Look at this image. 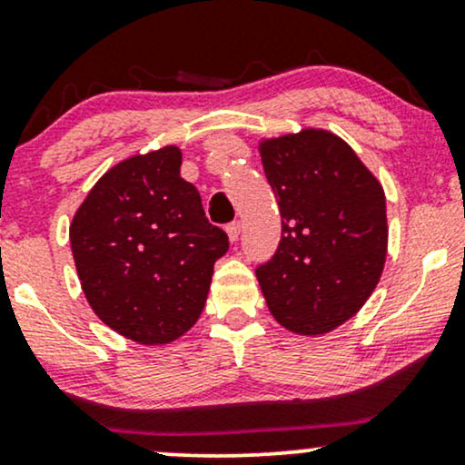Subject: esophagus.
I'll use <instances>...</instances> for the list:
<instances>
[{
    "mask_svg": "<svg viewBox=\"0 0 465 465\" xmlns=\"http://www.w3.org/2000/svg\"><path fill=\"white\" fill-rule=\"evenodd\" d=\"M227 236H229V242H236L238 236H240V223H229Z\"/></svg>",
    "mask_w": 465,
    "mask_h": 465,
    "instance_id": "34e87169",
    "label": "esophagus"
}]
</instances>
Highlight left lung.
Listing matches in <instances>:
<instances>
[{
    "label": "left lung",
    "mask_w": 465,
    "mask_h": 465,
    "mask_svg": "<svg viewBox=\"0 0 465 465\" xmlns=\"http://www.w3.org/2000/svg\"><path fill=\"white\" fill-rule=\"evenodd\" d=\"M260 157L282 214L273 260L255 271L275 322L322 336L370 300L387 260L382 183L332 131L262 137Z\"/></svg>",
    "instance_id": "left-lung-1"
}]
</instances>
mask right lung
<instances>
[{"label": "right lung", "instance_id": "add662e5", "mask_svg": "<svg viewBox=\"0 0 465 465\" xmlns=\"http://www.w3.org/2000/svg\"><path fill=\"white\" fill-rule=\"evenodd\" d=\"M69 242L92 311L140 345L188 332L229 249L199 190L181 177L174 143L111 165L69 223Z\"/></svg>", "mask_w": 465, "mask_h": 465}]
</instances>
